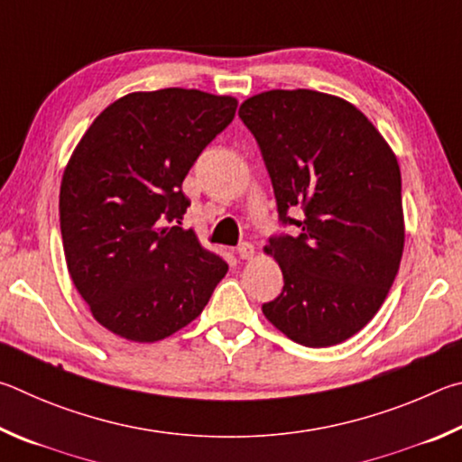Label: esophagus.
<instances>
[{
	"label": "esophagus",
	"mask_w": 462,
	"mask_h": 462,
	"mask_svg": "<svg viewBox=\"0 0 462 462\" xmlns=\"http://www.w3.org/2000/svg\"><path fill=\"white\" fill-rule=\"evenodd\" d=\"M254 255H255V247L252 244H241L237 247V257H239V260H252Z\"/></svg>",
	"instance_id": "34e87169"
}]
</instances>
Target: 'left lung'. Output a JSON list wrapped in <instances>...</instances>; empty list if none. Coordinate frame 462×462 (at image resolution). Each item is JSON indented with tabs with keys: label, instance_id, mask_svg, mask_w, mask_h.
Returning <instances> with one entry per match:
<instances>
[{
	"label": "left lung",
	"instance_id": "left-lung-1",
	"mask_svg": "<svg viewBox=\"0 0 462 462\" xmlns=\"http://www.w3.org/2000/svg\"><path fill=\"white\" fill-rule=\"evenodd\" d=\"M239 117L260 143L280 221L300 226L263 247L284 273L265 319L298 345L343 343L375 317L400 270L398 158L353 103L328 93L273 88L241 103Z\"/></svg>",
	"mask_w": 462,
	"mask_h": 462
}]
</instances>
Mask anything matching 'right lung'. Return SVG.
<instances>
[{"label":"right lung","instance_id":"right-lung-1","mask_svg":"<svg viewBox=\"0 0 462 462\" xmlns=\"http://www.w3.org/2000/svg\"><path fill=\"white\" fill-rule=\"evenodd\" d=\"M236 109V97L197 88L129 93L72 152L59 200L64 257L93 319L113 335H174L229 270L180 218L190 205L182 180Z\"/></svg>","mask_w":462,"mask_h":462}]
</instances>
